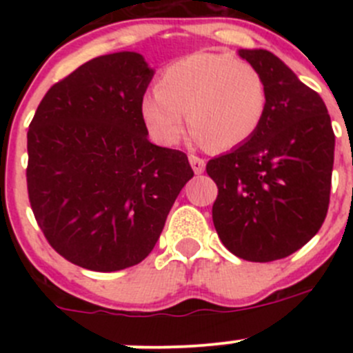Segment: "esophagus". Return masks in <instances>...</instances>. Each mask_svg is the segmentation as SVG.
Masks as SVG:
<instances>
[{
    "label": "esophagus",
    "instance_id": "34e87169",
    "mask_svg": "<svg viewBox=\"0 0 353 353\" xmlns=\"http://www.w3.org/2000/svg\"><path fill=\"white\" fill-rule=\"evenodd\" d=\"M190 163H191V167H193V170H194V174H201L203 170H205V160L203 159H199V157H196V155H190Z\"/></svg>",
    "mask_w": 353,
    "mask_h": 353
}]
</instances>
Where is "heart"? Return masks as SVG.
<instances>
[{
    "label": "heart",
    "instance_id": "b5f03b06",
    "mask_svg": "<svg viewBox=\"0 0 353 353\" xmlns=\"http://www.w3.org/2000/svg\"><path fill=\"white\" fill-rule=\"evenodd\" d=\"M266 108L265 78L254 66L229 54L196 52L160 73L157 90L141 99V117L160 145L183 138L188 114L196 141L230 150L254 137Z\"/></svg>",
    "mask_w": 353,
    "mask_h": 353
}]
</instances>
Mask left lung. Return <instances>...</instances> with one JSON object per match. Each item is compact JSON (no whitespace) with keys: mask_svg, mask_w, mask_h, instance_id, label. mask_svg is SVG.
<instances>
[{"mask_svg":"<svg viewBox=\"0 0 353 353\" xmlns=\"http://www.w3.org/2000/svg\"><path fill=\"white\" fill-rule=\"evenodd\" d=\"M237 54L263 74L265 119L251 140L206 163L219 186L213 225L245 261L282 259L312 239L328 212L334 134L325 102L266 49Z\"/></svg>","mask_w":353,"mask_h":353,"instance_id":"left-lung-1","label":"left lung"}]
</instances>
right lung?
Segmentation results:
<instances>
[{
  "mask_svg": "<svg viewBox=\"0 0 353 353\" xmlns=\"http://www.w3.org/2000/svg\"><path fill=\"white\" fill-rule=\"evenodd\" d=\"M155 70L133 51L99 56L52 85L27 133V188L49 244L73 265L143 261L194 176L186 154L148 140L141 99Z\"/></svg>",
  "mask_w": 353,
  "mask_h": 353,
  "instance_id": "right-lung-1",
  "label": "right lung"
}]
</instances>
